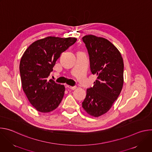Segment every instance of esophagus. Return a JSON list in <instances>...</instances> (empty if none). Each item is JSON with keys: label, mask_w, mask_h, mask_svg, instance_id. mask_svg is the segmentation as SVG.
<instances>
[{"label": "esophagus", "mask_w": 152, "mask_h": 152, "mask_svg": "<svg viewBox=\"0 0 152 152\" xmlns=\"http://www.w3.org/2000/svg\"><path fill=\"white\" fill-rule=\"evenodd\" d=\"M67 88H69V89H70V90H76V86H69V85H67Z\"/></svg>", "instance_id": "34e87169"}]
</instances>
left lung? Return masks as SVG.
Listing matches in <instances>:
<instances>
[{"mask_svg":"<svg viewBox=\"0 0 152 152\" xmlns=\"http://www.w3.org/2000/svg\"><path fill=\"white\" fill-rule=\"evenodd\" d=\"M82 40L88 50L91 72L97 76L94 86L86 90L82 107L89 115L98 117L111 109L121 93L123 59L117 48L104 38L88 35Z\"/></svg>","mask_w":152,"mask_h":152,"instance_id":"left-lung-1","label":"left lung"}]
</instances>
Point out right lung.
I'll use <instances>...</instances> for the list:
<instances>
[{"label": "right lung", "mask_w": 152, "mask_h": 152, "mask_svg": "<svg viewBox=\"0 0 152 152\" xmlns=\"http://www.w3.org/2000/svg\"><path fill=\"white\" fill-rule=\"evenodd\" d=\"M76 40L72 37H48L32 43L21 57L19 68L23 90L38 111L49 113L60 104L64 86L48 77L61 54Z\"/></svg>", "instance_id": "add662e5"}]
</instances>
